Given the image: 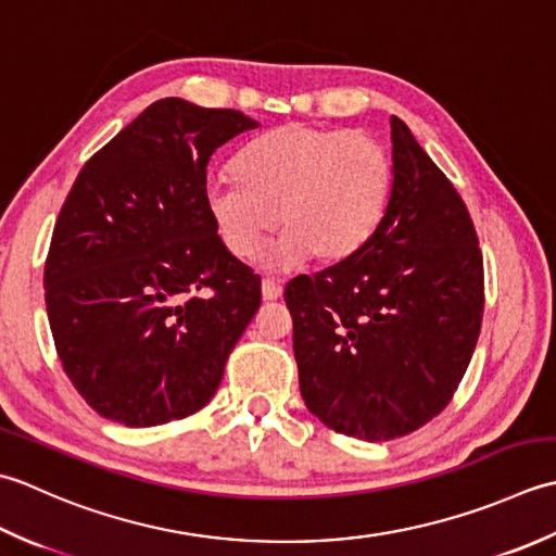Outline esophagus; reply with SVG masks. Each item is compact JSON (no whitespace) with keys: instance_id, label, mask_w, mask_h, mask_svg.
<instances>
[{"instance_id":"obj_1","label":"esophagus","mask_w":556,"mask_h":556,"mask_svg":"<svg viewBox=\"0 0 556 556\" xmlns=\"http://www.w3.org/2000/svg\"><path fill=\"white\" fill-rule=\"evenodd\" d=\"M262 294H264V300H278L280 294H282V288H280V282H276L274 278H264L262 280Z\"/></svg>"}]
</instances>
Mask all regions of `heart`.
Instances as JSON below:
<instances>
[{"label":"heart","mask_w":556,"mask_h":556,"mask_svg":"<svg viewBox=\"0 0 556 556\" xmlns=\"http://www.w3.org/2000/svg\"><path fill=\"white\" fill-rule=\"evenodd\" d=\"M391 185V157L377 139L290 122L244 146L235 177L206 187V211L235 258H254L278 225L276 266H331L371 240Z\"/></svg>","instance_id":"obj_1"}]
</instances>
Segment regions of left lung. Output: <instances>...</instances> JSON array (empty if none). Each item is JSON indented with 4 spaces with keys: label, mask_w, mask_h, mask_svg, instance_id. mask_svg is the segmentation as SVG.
<instances>
[{
    "label": "left lung",
    "mask_w": 556,
    "mask_h": 556,
    "mask_svg": "<svg viewBox=\"0 0 556 556\" xmlns=\"http://www.w3.org/2000/svg\"><path fill=\"white\" fill-rule=\"evenodd\" d=\"M393 189L371 240L286 286L304 405L333 432L391 441L437 417L478 345L484 268L460 194L391 117Z\"/></svg>",
    "instance_id": "8db88e82"
}]
</instances>
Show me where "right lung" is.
Returning a JSON list of instances; mask_svg holds the SVG:
<instances>
[{
    "instance_id": "add662e5",
    "label": "right lung",
    "mask_w": 556,
    "mask_h": 556,
    "mask_svg": "<svg viewBox=\"0 0 556 556\" xmlns=\"http://www.w3.org/2000/svg\"><path fill=\"white\" fill-rule=\"evenodd\" d=\"M256 127L163 98L78 173L45 258V304L66 377L105 420H182L218 391L262 278L218 237L206 167Z\"/></svg>"
}]
</instances>
